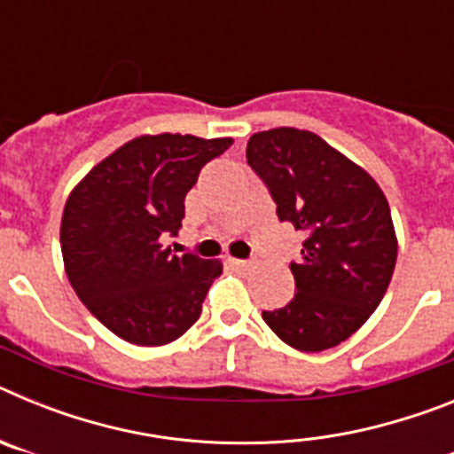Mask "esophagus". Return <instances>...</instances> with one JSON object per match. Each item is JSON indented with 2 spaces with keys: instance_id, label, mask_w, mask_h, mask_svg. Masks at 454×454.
I'll use <instances>...</instances> for the list:
<instances>
[{
  "instance_id": "1",
  "label": "esophagus",
  "mask_w": 454,
  "mask_h": 454,
  "mask_svg": "<svg viewBox=\"0 0 454 454\" xmlns=\"http://www.w3.org/2000/svg\"><path fill=\"white\" fill-rule=\"evenodd\" d=\"M227 262H230L234 268H240V270H246V268H250V262H243V259H234V256H230Z\"/></svg>"
}]
</instances>
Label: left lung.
I'll use <instances>...</instances> for the list:
<instances>
[{
  "label": "left lung",
  "instance_id": "left-lung-1",
  "mask_svg": "<svg viewBox=\"0 0 454 454\" xmlns=\"http://www.w3.org/2000/svg\"><path fill=\"white\" fill-rule=\"evenodd\" d=\"M247 163L270 188L277 215L304 231L291 263L295 295L263 320L286 346L320 352L355 334L382 302L398 236L380 184L318 134L293 127L247 140Z\"/></svg>",
  "mask_w": 454,
  "mask_h": 454
}]
</instances>
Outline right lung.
I'll return each mask as SVG.
<instances>
[{"instance_id":"right-lung-1","label":"right lung","mask_w":454,"mask_h":454,"mask_svg":"<svg viewBox=\"0 0 454 454\" xmlns=\"http://www.w3.org/2000/svg\"><path fill=\"white\" fill-rule=\"evenodd\" d=\"M234 138L143 134L92 166L63 207L61 252L72 288L106 330L134 346L177 340L202 314L220 259L172 254L184 198Z\"/></svg>"}]
</instances>
